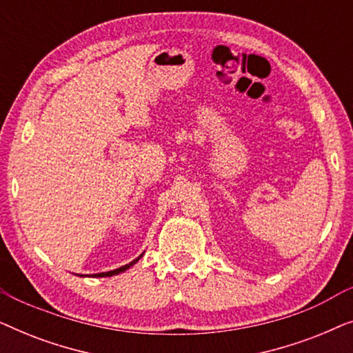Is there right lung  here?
<instances>
[{"label": "right lung", "instance_id": "1", "mask_svg": "<svg viewBox=\"0 0 353 353\" xmlns=\"http://www.w3.org/2000/svg\"><path fill=\"white\" fill-rule=\"evenodd\" d=\"M143 257V254L141 255H139V257L138 259H134L133 260V262H130V263H127V265H123V267H120V268H117V270H112V272H105V273H96V274H93V276H98V278H103V276H114V274H119V273H122V272H125V270H128L130 267H133V265L134 263H137L138 262V260L139 259H141ZM80 276H81V274H80Z\"/></svg>", "mask_w": 353, "mask_h": 353}]
</instances>
